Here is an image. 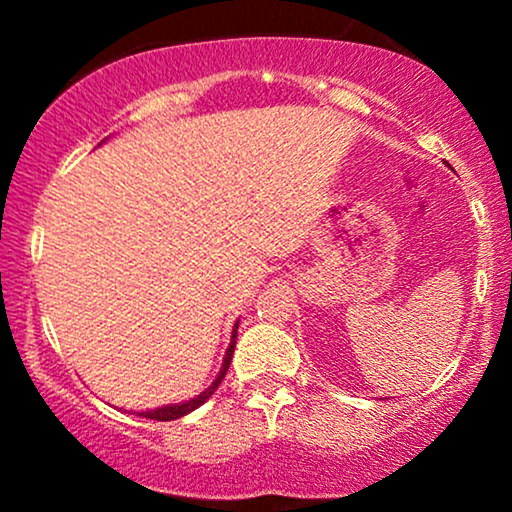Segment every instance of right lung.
<instances>
[{
	"label": "right lung",
	"instance_id": "1",
	"mask_svg": "<svg viewBox=\"0 0 512 512\" xmlns=\"http://www.w3.org/2000/svg\"><path fill=\"white\" fill-rule=\"evenodd\" d=\"M236 332H238V325L233 327V342H231V346H228L226 358H223V368H221L219 378L214 380V385H211L209 390H204L202 395L195 397V399H190V402H185V404H173V407H161V409H154V411H142V414H139V416H144V419H154V421H173V419H180V416L190 414V411H195L197 407H202V404L207 402L211 395H214V390L221 385V380H223V375H226L228 366H231L233 349H236Z\"/></svg>",
	"mask_w": 512,
	"mask_h": 512
}]
</instances>
